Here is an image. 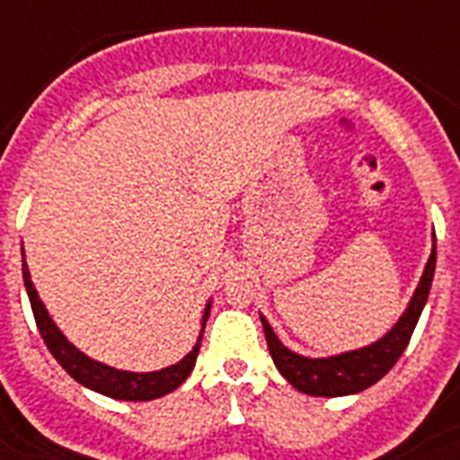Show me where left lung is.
I'll list each match as a JSON object with an SVG mask.
<instances>
[{
  "mask_svg": "<svg viewBox=\"0 0 460 460\" xmlns=\"http://www.w3.org/2000/svg\"><path fill=\"white\" fill-rule=\"evenodd\" d=\"M435 265L437 251L432 245V255H429L428 265H425L420 284L415 288L406 313L401 314L392 332L382 336L379 341L365 346V349L349 350V353H341V356H298L277 339L270 322L262 317L267 349H270V356H272L277 370L288 379V385H294L298 392L310 394V396H346V394L363 392L375 382H379L396 365L401 353L406 350L411 336H413V329L420 320L422 307L428 303L432 277H435Z\"/></svg>",
  "mask_w": 460,
  "mask_h": 460,
  "instance_id": "left-lung-1",
  "label": "left lung"
}]
</instances>
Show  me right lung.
I'll return each instance as SVG.
<instances>
[{"label": "right lung", "instance_id": "obj_1", "mask_svg": "<svg viewBox=\"0 0 460 460\" xmlns=\"http://www.w3.org/2000/svg\"><path fill=\"white\" fill-rule=\"evenodd\" d=\"M23 281L25 291H28V298H31L32 314H35V324H38L40 336L45 339V346L49 349V353L57 358V363H59L75 382H81L83 386H88L93 392L104 394V396H111V399L119 401H153L183 385L188 375H190V370H193L195 358H198V350H200L202 334L200 339H198V343L193 346V350H190L183 360H179L176 365H169L164 370L126 372L114 370V367H110V365L104 363H97V360H93V358H88L85 353H81V350L75 349L74 343L68 341L66 336L57 329L52 317L47 314L42 301L38 298V291L32 287L31 272H28V267H25V260ZM208 317L209 305L205 307V314H202V329H205Z\"/></svg>", "mask_w": 460, "mask_h": 460}]
</instances>
